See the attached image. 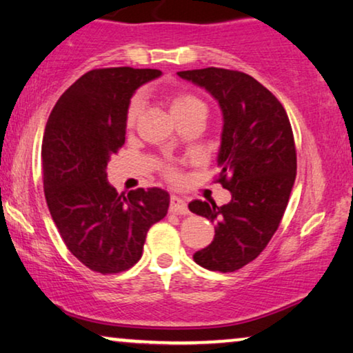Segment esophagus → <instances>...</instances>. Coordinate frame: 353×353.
<instances>
[{"instance_id":"obj_1","label":"esophagus","mask_w":353,"mask_h":353,"mask_svg":"<svg viewBox=\"0 0 353 353\" xmlns=\"http://www.w3.org/2000/svg\"><path fill=\"white\" fill-rule=\"evenodd\" d=\"M169 211H171L172 214H189V208H187V203L184 200L181 199V196H176L172 195L171 196V203H169Z\"/></svg>"}]
</instances>
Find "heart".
<instances>
[{"mask_svg":"<svg viewBox=\"0 0 353 353\" xmlns=\"http://www.w3.org/2000/svg\"><path fill=\"white\" fill-rule=\"evenodd\" d=\"M168 105L171 114L176 117L177 122L185 119V117L195 116V114H206V105L200 97H196L195 93L190 92H174L172 95L168 97ZM145 106L143 97L135 95L129 103L128 108V116H125V122H128V128H134L137 124L140 114H142ZM164 174L168 177H176V169L171 164L164 166Z\"/></svg>","mask_w":353,"mask_h":353,"instance_id":"b5f03b06","label":"heart"}]
</instances>
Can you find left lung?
Segmentation results:
<instances>
[{"instance_id":"1","label":"left lung","mask_w":353,"mask_h":353,"mask_svg":"<svg viewBox=\"0 0 353 353\" xmlns=\"http://www.w3.org/2000/svg\"><path fill=\"white\" fill-rule=\"evenodd\" d=\"M177 75L203 87L223 111L218 181L228 205L194 200L192 213L216 223L214 239L194 255L196 265L232 272L255 260L278 231L297 174V152L284 106L241 70L206 68Z\"/></svg>"}]
</instances>
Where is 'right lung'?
Returning a JSON list of instances; mask_svg holds the SVG:
<instances>
[{
	"label": "right lung",
	"mask_w": 353,
	"mask_h": 353,
	"mask_svg": "<svg viewBox=\"0 0 353 353\" xmlns=\"http://www.w3.org/2000/svg\"><path fill=\"white\" fill-rule=\"evenodd\" d=\"M161 75L158 69H93L56 101L41 145L43 189L65 247L88 270L114 274L132 268L145 237L169 208L166 190L117 194L106 166L125 142L134 92Z\"/></svg>",
	"instance_id": "obj_1"
}]
</instances>
